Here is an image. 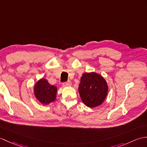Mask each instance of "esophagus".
Returning a JSON list of instances; mask_svg holds the SVG:
<instances>
[{
  "instance_id": "1",
  "label": "esophagus",
  "mask_w": 147,
  "mask_h": 147,
  "mask_svg": "<svg viewBox=\"0 0 147 147\" xmlns=\"http://www.w3.org/2000/svg\"><path fill=\"white\" fill-rule=\"evenodd\" d=\"M72 83L71 82H65L63 83V86H71Z\"/></svg>"
}]
</instances>
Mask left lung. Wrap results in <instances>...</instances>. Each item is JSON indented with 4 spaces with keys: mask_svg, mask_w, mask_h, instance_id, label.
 Listing matches in <instances>:
<instances>
[{
    "mask_svg": "<svg viewBox=\"0 0 147 147\" xmlns=\"http://www.w3.org/2000/svg\"><path fill=\"white\" fill-rule=\"evenodd\" d=\"M78 91L84 104L94 108L105 100L108 93L107 83L100 74L95 72L85 73L81 78Z\"/></svg>",
    "mask_w": 147,
    "mask_h": 147,
    "instance_id": "1",
    "label": "left lung"
}]
</instances>
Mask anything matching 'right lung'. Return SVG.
I'll use <instances>...</instances> for the list:
<instances>
[{
	"label": "right lung",
	"mask_w": 147,
	"mask_h": 147,
	"mask_svg": "<svg viewBox=\"0 0 147 147\" xmlns=\"http://www.w3.org/2000/svg\"><path fill=\"white\" fill-rule=\"evenodd\" d=\"M33 91L36 98L43 105L50 104L57 97V88L51 85L45 78L39 80L35 83Z\"/></svg>",
	"instance_id": "add662e5"
}]
</instances>
